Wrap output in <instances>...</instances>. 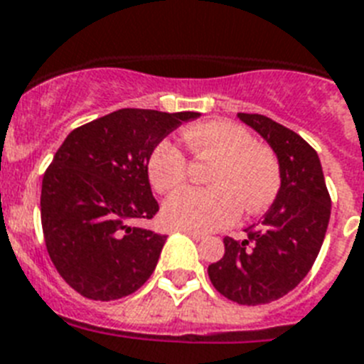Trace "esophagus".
I'll list each match as a JSON object with an SVG mask.
<instances>
[{"mask_svg":"<svg viewBox=\"0 0 364 364\" xmlns=\"http://www.w3.org/2000/svg\"><path fill=\"white\" fill-rule=\"evenodd\" d=\"M183 233H187L188 237H192L194 239V241H200V239H203L205 237V235H203V233H200V232H192V230H181Z\"/></svg>","mask_w":364,"mask_h":364,"instance_id":"esophagus-1","label":"esophagus"}]
</instances>
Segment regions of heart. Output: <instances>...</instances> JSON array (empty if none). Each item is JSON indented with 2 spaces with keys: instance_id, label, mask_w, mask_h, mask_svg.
Listing matches in <instances>:
<instances>
[{
  "instance_id": "obj_1",
  "label": "heart",
  "mask_w": 364,
  "mask_h": 364,
  "mask_svg": "<svg viewBox=\"0 0 364 364\" xmlns=\"http://www.w3.org/2000/svg\"><path fill=\"white\" fill-rule=\"evenodd\" d=\"M183 141L198 161H215L208 188H183L164 202L168 226L192 232H215L232 226L241 208L262 213L279 196L282 177L279 159L267 146L230 121H209L183 132ZM188 162L172 141H159L147 159V177L162 194L187 181Z\"/></svg>"
}]
</instances>
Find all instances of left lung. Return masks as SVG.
Returning <instances> with one entry per match:
<instances>
[{
	"mask_svg": "<svg viewBox=\"0 0 364 364\" xmlns=\"http://www.w3.org/2000/svg\"><path fill=\"white\" fill-rule=\"evenodd\" d=\"M277 153L279 196L247 239L224 237V256L208 267L218 294L237 305L284 297L314 265L331 217V196L320 159L297 132L262 114H237Z\"/></svg>",
	"mask_w": 364,
	"mask_h": 364,
	"instance_id": "8db88e82",
	"label": "left lung"
}]
</instances>
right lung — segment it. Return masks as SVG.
I'll return each instance as SVG.
<instances>
[{"label": "right lung", "mask_w": 364, "mask_h": 364, "mask_svg": "<svg viewBox=\"0 0 364 364\" xmlns=\"http://www.w3.org/2000/svg\"><path fill=\"white\" fill-rule=\"evenodd\" d=\"M198 115L123 108L65 138L44 172L41 223L52 264L80 295L121 299L151 277L166 235L132 226L159 211L147 159Z\"/></svg>", "instance_id": "add662e5"}]
</instances>
